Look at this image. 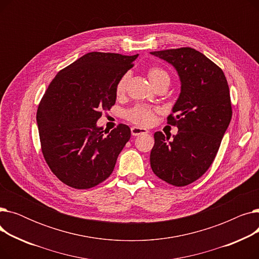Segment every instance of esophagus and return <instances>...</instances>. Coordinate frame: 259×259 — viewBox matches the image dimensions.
I'll list each match as a JSON object with an SVG mask.
<instances>
[{
	"label": "esophagus",
	"instance_id": "34e87169",
	"mask_svg": "<svg viewBox=\"0 0 259 259\" xmlns=\"http://www.w3.org/2000/svg\"><path fill=\"white\" fill-rule=\"evenodd\" d=\"M131 133H132L133 137H139V135L147 134L148 130L144 129V128H141V127H132L131 128Z\"/></svg>",
	"mask_w": 259,
	"mask_h": 259
}]
</instances>
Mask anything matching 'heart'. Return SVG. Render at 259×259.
<instances>
[{
  "label": "heart",
  "mask_w": 259,
  "mask_h": 259,
  "mask_svg": "<svg viewBox=\"0 0 259 259\" xmlns=\"http://www.w3.org/2000/svg\"><path fill=\"white\" fill-rule=\"evenodd\" d=\"M147 73H148L149 79H150V81L154 87H157L159 85L169 86L170 75L165 69H162L161 67L152 66L150 68H148ZM128 79H129V73L126 72L122 74L116 81L115 93L117 97L125 93ZM156 113H157V110L155 108L149 107L146 105H135L134 107L130 108L129 110L126 111L125 116L129 121L133 122L135 125L141 126V127H149L154 124V121L156 119Z\"/></svg>",
  "instance_id": "obj_1"
}]
</instances>
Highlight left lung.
Masks as SVG:
<instances>
[{
  "mask_svg": "<svg viewBox=\"0 0 259 259\" xmlns=\"http://www.w3.org/2000/svg\"><path fill=\"white\" fill-rule=\"evenodd\" d=\"M151 54L174 66L182 90L167 118L179 132L172 141L154 133L150 165L160 180L184 187L206 173L219 151L232 117L228 81L219 66L191 47Z\"/></svg>",
  "mask_w": 259,
  "mask_h": 259,
  "instance_id": "obj_1",
  "label": "left lung"
}]
</instances>
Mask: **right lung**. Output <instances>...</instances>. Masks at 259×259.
<instances>
[{"label": "right lung", "instance_id": "add662e5", "mask_svg": "<svg viewBox=\"0 0 259 259\" xmlns=\"http://www.w3.org/2000/svg\"><path fill=\"white\" fill-rule=\"evenodd\" d=\"M138 57L89 52L62 69L45 91L36 112L40 148L65 185L90 189L111 175L131 131L119 124L105 135L97 121L115 104L116 81Z\"/></svg>", "mask_w": 259, "mask_h": 259}]
</instances>
